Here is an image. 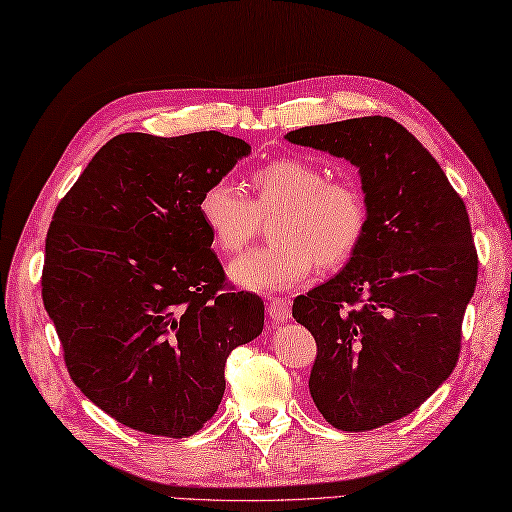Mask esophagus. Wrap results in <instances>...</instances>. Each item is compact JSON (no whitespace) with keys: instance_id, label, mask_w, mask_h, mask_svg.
<instances>
[{"instance_id":"34e87169","label":"esophagus","mask_w":512,"mask_h":512,"mask_svg":"<svg viewBox=\"0 0 512 512\" xmlns=\"http://www.w3.org/2000/svg\"><path fill=\"white\" fill-rule=\"evenodd\" d=\"M289 314H292V310H289V303L285 301V298H269L267 316L272 318L274 323H285Z\"/></svg>"}]
</instances>
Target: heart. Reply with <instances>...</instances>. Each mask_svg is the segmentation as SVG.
<instances>
[{"instance_id":"b5f03b06","label":"heart","mask_w":512,"mask_h":512,"mask_svg":"<svg viewBox=\"0 0 512 512\" xmlns=\"http://www.w3.org/2000/svg\"><path fill=\"white\" fill-rule=\"evenodd\" d=\"M245 198L227 180H214L198 198L200 223L211 243L236 256L272 220L274 243L231 265V278L254 292H281L310 276L316 265L339 269L359 252L370 223L368 198L356 182L327 178L303 158H281L249 173Z\"/></svg>"}]
</instances>
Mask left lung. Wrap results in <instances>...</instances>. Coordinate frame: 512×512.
I'll list each match as a JSON object with an SVG mask.
<instances>
[{"label":"left lung","instance_id":"left-lung-1","mask_svg":"<svg viewBox=\"0 0 512 512\" xmlns=\"http://www.w3.org/2000/svg\"><path fill=\"white\" fill-rule=\"evenodd\" d=\"M287 140L359 167L370 223L343 272L296 296L316 341L310 394L345 432L417 410L455 370L477 285L464 200L428 149L383 115L289 131Z\"/></svg>","mask_w":512,"mask_h":512}]
</instances>
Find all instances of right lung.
Segmentation results:
<instances>
[{
    "label": "right lung",
    "mask_w": 512,
    "mask_h": 512,
    "mask_svg": "<svg viewBox=\"0 0 512 512\" xmlns=\"http://www.w3.org/2000/svg\"><path fill=\"white\" fill-rule=\"evenodd\" d=\"M252 147L220 131L120 133L53 214L42 298L73 383L115 421L191 437L214 417L231 350L265 305L227 285L198 198Z\"/></svg>",
    "instance_id": "right-lung-1"
}]
</instances>
